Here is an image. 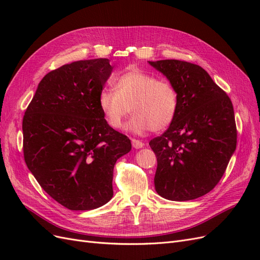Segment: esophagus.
I'll use <instances>...</instances> for the list:
<instances>
[{
	"instance_id": "esophagus-1",
	"label": "esophagus",
	"mask_w": 260,
	"mask_h": 260,
	"mask_svg": "<svg viewBox=\"0 0 260 260\" xmlns=\"http://www.w3.org/2000/svg\"><path fill=\"white\" fill-rule=\"evenodd\" d=\"M131 143H132V146L135 148H142L144 146V143L142 142V141L137 140V139H131Z\"/></svg>"
}]
</instances>
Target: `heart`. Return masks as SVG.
<instances>
[{
    "instance_id": "1",
    "label": "heart",
    "mask_w": 260,
    "mask_h": 260,
    "mask_svg": "<svg viewBox=\"0 0 260 260\" xmlns=\"http://www.w3.org/2000/svg\"><path fill=\"white\" fill-rule=\"evenodd\" d=\"M98 103L105 121L114 129L121 127L131 111L128 129L140 135L149 129L158 132L168 128L178 112L179 95L170 81L133 68L116 78L113 90H101Z\"/></svg>"
}]
</instances>
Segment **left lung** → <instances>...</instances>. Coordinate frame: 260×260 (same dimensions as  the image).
I'll list each match as a JSON object with an SVG mask.
<instances>
[{
    "label": "left lung",
    "instance_id": "left-lung-1",
    "mask_svg": "<svg viewBox=\"0 0 260 260\" xmlns=\"http://www.w3.org/2000/svg\"><path fill=\"white\" fill-rule=\"evenodd\" d=\"M149 64L168 78L179 95L174 121L149 141L157 158L156 192L178 202L201 198L219 183L237 147L232 102L199 65L177 59Z\"/></svg>",
    "mask_w": 260,
    "mask_h": 260
}]
</instances>
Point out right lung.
Instances as JSON below:
<instances>
[{
	"mask_svg": "<svg viewBox=\"0 0 260 260\" xmlns=\"http://www.w3.org/2000/svg\"><path fill=\"white\" fill-rule=\"evenodd\" d=\"M107 58L78 60L46 74L22 119L23 158L39 184L70 210L113 198L117 159L131 149L109 127L98 99L111 76Z\"/></svg>",
	"mask_w": 260,
	"mask_h": 260,
	"instance_id": "1",
	"label": "right lung"
}]
</instances>
